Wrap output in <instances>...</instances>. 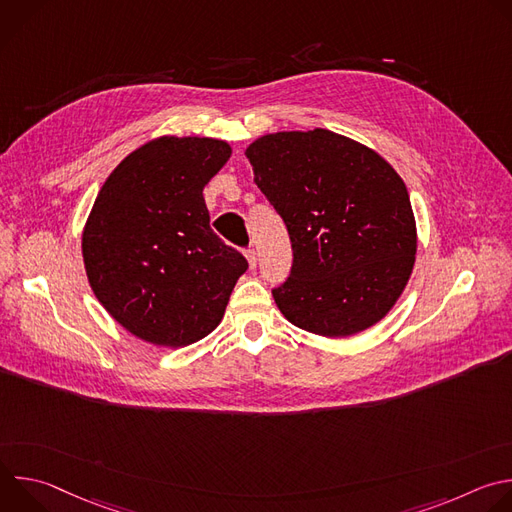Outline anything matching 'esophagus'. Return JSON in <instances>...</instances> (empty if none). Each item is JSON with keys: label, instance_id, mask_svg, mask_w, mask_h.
<instances>
[{"label": "esophagus", "instance_id": "esophagus-1", "mask_svg": "<svg viewBox=\"0 0 512 512\" xmlns=\"http://www.w3.org/2000/svg\"><path fill=\"white\" fill-rule=\"evenodd\" d=\"M245 257H247V261H249V267L255 269V267H257V251H255V249H247V251H245Z\"/></svg>", "mask_w": 512, "mask_h": 512}]
</instances>
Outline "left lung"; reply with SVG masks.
I'll list each match as a JSON object with an SVG mask.
<instances>
[{
    "mask_svg": "<svg viewBox=\"0 0 512 512\" xmlns=\"http://www.w3.org/2000/svg\"><path fill=\"white\" fill-rule=\"evenodd\" d=\"M245 156L294 249L289 277L273 289L279 312L328 338L381 322L403 294L417 253L409 192L393 166L320 127L267 133Z\"/></svg>",
    "mask_w": 512,
    "mask_h": 512,
    "instance_id": "left-lung-1",
    "label": "left lung"
}]
</instances>
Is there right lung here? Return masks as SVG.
I'll use <instances>...</instances> for the list:
<instances>
[{
    "label": "right lung",
    "instance_id": "add662e5",
    "mask_svg": "<svg viewBox=\"0 0 512 512\" xmlns=\"http://www.w3.org/2000/svg\"><path fill=\"white\" fill-rule=\"evenodd\" d=\"M233 150L223 139L162 135L101 186L83 231L93 294L133 336L188 346L221 324L247 259L210 229L202 196Z\"/></svg>",
    "mask_w": 512,
    "mask_h": 512
}]
</instances>
